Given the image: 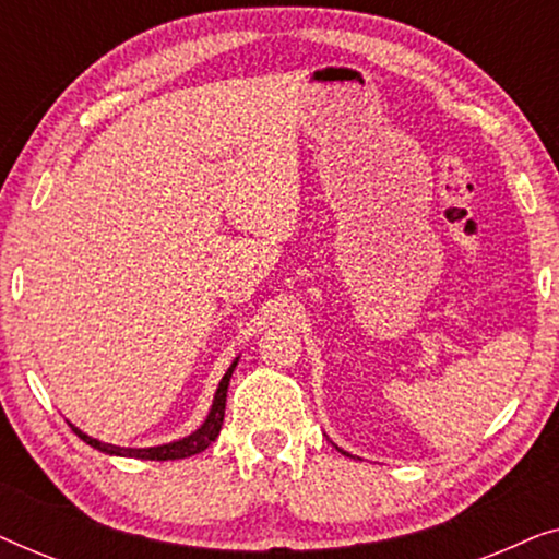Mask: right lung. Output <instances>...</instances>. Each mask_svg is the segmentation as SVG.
Here are the masks:
<instances>
[{
	"label": "right lung",
	"mask_w": 559,
	"mask_h": 559,
	"mask_svg": "<svg viewBox=\"0 0 559 559\" xmlns=\"http://www.w3.org/2000/svg\"><path fill=\"white\" fill-rule=\"evenodd\" d=\"M239 361V358H236ZM236 361L228 366V371L221 379V384L216 389V396H213V407L205 417V423L198 427L193 435L182 438L178 442H170V445H157V448H119V445H109V442H102L96 438H88L86 432H81L79 427L71 425V430L79 435L83 442H88L91 448L102 450V453L109 455H124V457H142V461H180V457H190L195 453H201L211 445L213 440L218 438L221 425H224V415H226V392H228V381H231V373L236 369Z\"/></svg>",
	"instance_id": "1"
}]
</instances>
